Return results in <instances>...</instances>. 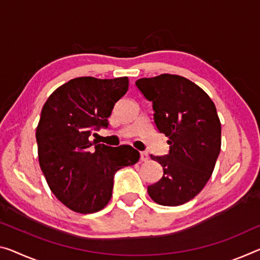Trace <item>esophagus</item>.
I'll list each match as a JSON object with an SVG mask.
<instances>
[{
	"instance_id": "1",
	"label": "esophagus",
	"mask_w": 260,
	"mask_h": 260,
	"mask_svg": "<svg viewBox=\"0 0 260 260\" xmlns=\"http://www.w3.org/2000/svg\"><path fill=\"white\" fill-rule=\"evenodd\" d=\"M141 160L142 161L149 160V154H147V152H141Z\"/></svg>"
}]
</instances>
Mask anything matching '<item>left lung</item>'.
<instances>
[{
    "label": "left lung",
    "mask_w": 260,
    "mask_h": 260,
    "mask_svg": "<svg viewBox=\"0 0 260 260\" xmlns=\"http://www.w3.org/2000/svg\"><path fill=\"white\" fill-rule=\"evenodd\" d=\"M136 86L152 102L158 130L169 137L170 153L151 154L164 174L147 187L161 206H180L194 199L211 177L221 151V122L216 107L202 88L175 74L143 78Z\"/></svg>",
    "instance_id": "left-lung-1"
}]
</instances>
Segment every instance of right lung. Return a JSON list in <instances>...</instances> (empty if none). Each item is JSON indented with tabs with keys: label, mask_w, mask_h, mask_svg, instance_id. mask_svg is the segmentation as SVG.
<instances>
[{
	"label": "right lung",
	"mask_w": 260,
	"mask_h": 260,
	"mask_svg": "<svg viewBox=\"0 0 260 260\" xmlns=\"http://www.w3.org/2000/svg\"><path fill=\"white\" fill-rule=\"evenodd\" d=\"M129 88L126 77H81L58 87L43 106L36 130L38 160L52 193L67 208L91 214L105 208L113 195L114 175L135 165L139 152L91 142L94 129L108 117Z\"/></svg>",
	"instance_id": "obj_1"
}]
</instances>
